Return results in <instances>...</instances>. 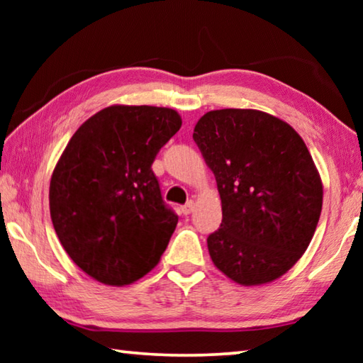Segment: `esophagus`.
I'll return each mask as SVG.
<instances>
[{"mask_svg":"<svg viewBox=\"0 0 363 363\" xmlns=\"http://www.w3.org/2000/svg\"><path fill=\"white\" fill-rule=\"evenodd\" d=\"M194 208H195L194 201H187V203L181 208V213L184 214V216H187V214H190V213L194 211Z\"/></svg>","mask_w":363,"mask_h":363,"instance_id":"34e87169","label":"esophagus"}]
</instances>
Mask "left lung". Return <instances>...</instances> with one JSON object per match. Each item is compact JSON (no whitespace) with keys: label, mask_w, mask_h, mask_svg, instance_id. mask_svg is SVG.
<instances>
[{"label":"left lung","mask_w":363,"mask_h":363,"mask_svg":"<svg viewBox=\"0 0 363 363\" xmlns=\"http://www.w3.org/2000/svg\"><path fill=\"white\" fill-rule=\"evenodd\" d=\"M194 140L223 205V223L206 240L214 266L243 286L280 279L309 247L322 213V179L304 140L253 108L211 110Z\"/></svg>","instance_id":"8db88e82"}]
</instances>
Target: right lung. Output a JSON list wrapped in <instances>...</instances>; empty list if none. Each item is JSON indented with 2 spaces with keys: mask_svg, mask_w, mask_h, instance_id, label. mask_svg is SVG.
Listing matches in <instances>:
<instances>
[{
  "mask_svg": "<svg viewBox=\"0 0 363 363\" xmlns=\"http://www.w3.org/2000/svg\"><path fill=\"white\" fill-rule=\"evenodd\" d=\"M181 125L173 108L110 106L67 144L49 184V211L67 255L91 279L134 284L167 250L177 216L152 163Z\"/></svg>",
  "mask_w": 363,
  "mask_h": 363,
  "instance_id": "1",
  "label": "right lung"
}]
</instances>
